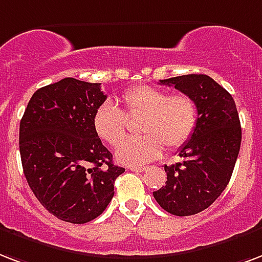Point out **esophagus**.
Listing matches in <instances>:
<instances>
[{
  "mask_svg": "<svg viewBox=\"0 0 262 262\" xmlns=\"http://www.w3.org/2000/svg\"><path fill=\"white\" fill-rule=\"evenodd\" d=\"M132 171H144L145 167L144 166H130L129 167Z\"/></svg>",
  "mask_w": 262,
  "mask_h": 262,
  "instance_id": "esophagus-1",
  "label": "esophagus"
}]
</instances>
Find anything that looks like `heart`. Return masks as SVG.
I'll list each match as a JSON object with an SVG mask.
<instances>
[{
    "mask_svg": "<svg viewBox=\"0 0 262 262\" xmlns=\"http://www.w3.org/2000/svg\"><path fill=\"white\" fill-rule=\"evenodd\" d=\"M119 108L113 101L100 104L92 117L96 136L111 147L121 143L126 133V117H140L139 137L127 139L115 151L118 162L143 165L162 154L183 147L196 129L199 111L195 100L185 93H173L149 85H139L123 92Z\"/></svg>",
    "mask_w": 262,
    "mask_h": 262,
    "instance_id": "1",
    "label": "heart"
}]
</instances>
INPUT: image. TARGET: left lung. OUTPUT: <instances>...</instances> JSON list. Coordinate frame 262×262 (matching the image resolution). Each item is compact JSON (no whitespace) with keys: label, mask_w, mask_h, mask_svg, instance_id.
<instances>
[{"label":"left lung","mask_w":262,"mask_h":262,"mask_svg":"<svg viewBox=\"0 0 262 262\" xmlns=\"http://www.w3.org/2000/svg\"><path fill=\"white\" fill-rule=\"evenodd\" d=\"M191 96L199 118L192 137L179 151L183 162L167 166L166 185L154 192L159 206L174 215H192L221 195L232 176L242 129L232 96L205 74L161 79Z\"/></svg>","instance_id":"left-lung-1"}]
</instances>
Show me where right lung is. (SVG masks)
I'll list each match as a JSON object with an SVG mask.
<instances>
[{"label":"right lung","instance_id":"obj_1","mask_svg":"<svg viewBox=\"0 0 262 262\" xmlns=\"http://www.w3.org/2000/svg\"><path fill=\"white\" fill-rule=\"evenodd\" d=\"M105 99L100 83L64 78L38 89L20 121L26 180L39 203L67 223L99 217L125 171L114 165L92 126L93 113Z\"/></svg>","mask_w":262,"mask_h":262}]
</instances>
